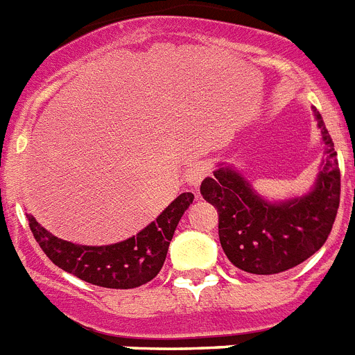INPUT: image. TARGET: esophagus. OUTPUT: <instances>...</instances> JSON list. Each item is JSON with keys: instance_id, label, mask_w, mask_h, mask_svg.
<instances>
[{"instance_id": "1", "label": "esophagus", "mask_w": 355, "mask_h": 355, "mask_svg": "<svg viewBox=\"0 0 355 355\" xmlns=\"http://www.w3.org/2000/svg\"><path fill=\"white\" fill-rule=\"evenodd\" d=\"M206 174H208V167L202 165V163H197V165H193V167H190L184 172V181L188 183V187L197 188L200 184V181L205 180Z\"/></svg>"}]
</instances>
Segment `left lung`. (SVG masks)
Wrapping results in <instances>:
<instances>
[{"label": "left lung", "mask_w": 355, "mask_h": 355, "mask_svg": "<svg viewBox=\"0 0 355 355\" xmlns=\"http://www.w3.org/2000/svg\"><path fill=\"white\" fill-rule=\"evenodd\" d=\"M318 122L324 159L311 190L283 200L256 192L233 163H216L211 178L200 183V196L218 211V238L236 268L272 275L300 265L324 245L340 206V167L324 119Z\"/></svg>", "instance_id": "1"}]
</instances>
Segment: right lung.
<instances>
[{
    "instance_id": "add662e5",
    "label": "right lung",
    "mask_w": 355,
    "mask_h": 355,
    "mask_svg": "<svg viewBox=\"0 0 355 355\" xmlns=\"http://www.w3.org/2000/svg\"><path fill=\"white\" fill-rule=\"evenodd\" d=\"M192 202L193 193H181L137 236L112 245H80L62 240L44 229L33 216H26L37 243L58 268L96 286L130 290L158 275L175 227Z\"/></svg>"
}]
</instances>
